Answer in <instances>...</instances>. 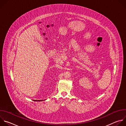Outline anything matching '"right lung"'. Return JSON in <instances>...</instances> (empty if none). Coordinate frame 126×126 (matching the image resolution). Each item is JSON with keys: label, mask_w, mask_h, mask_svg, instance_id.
I'll list each match as a JSON object with an SVG mask.
<instances>
[{"label": "right lung", "mask_w": 126, "mask_h": 126, "mask_svg": "<svg viewBox=\"0 0 126 126\" xmlns=\"http://www.w3.org/2000/svg\"><path fill=\"white\" fill-rule=\"evenodd\" d=\"M33 101H42L43 100H33Z\"/></svg>", "instance_id": "obj_1"}]
</instances>
